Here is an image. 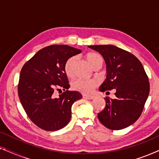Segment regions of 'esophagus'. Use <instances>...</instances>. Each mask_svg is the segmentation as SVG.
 Listing matches in <instances>:
<instances>
[{"label":"esophagus","instance_id":"obj_1","mask_svg":"<svg viewBox=\"0 0 159 159\" xmlns=\"http://www.w3.org/2000/svg\"><path fill=\"white\" fill-rule=\"evenodd\" d=\"M82 97H83V98L88 99V100H91L94 98L93 96H92V95H82Z\"/></svg>","mask_w":159,"mask_h":159}]
</instances>
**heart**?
<instances>
[{
	"label": "heart",
	"instance_id": "b5f03b06",
	"mask_svg": "<svg viewBox=\"0 0 159 159\" xmlns=\"http://www.w3.org/2000/svg\"><path fill=\"white\" fill-rule=\"evenodd\" d=\"M85 58L91 66L94 67L98 64H103V58L98 53L90 52L85 56ZM76 58L75 56L70 57L65 62L64 69V72L67 77H71L74 75V66H75ZM97 86V81L95 80H83V79H77L74 80L71 83V88L74 90L79 91L80 93H90L93 90L95 87Z\"/></svg>",
	"mask_w": 159,
	"mask_h": 159
}]
</instances>
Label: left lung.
Returning <instances> with one entry per match:
<instances>
[{
  "label": "left lung",
  "mask_w": 159,
  "mask_h": 159,
  "mask_svg": "<svg viewBox=\"0 0 159 159\" xmlns=\"http://www.w3.org/2000/svg\"><path fill=\"white\" fill-rule=\"evenodd\" d=\"M88 47L101 53L106 64V79L99 90L116 91V98H104L106 107L98 118L110 129L129 127L140 116L149 95L148 77L142 64L133 54L114 45Z\"/></svg>",
  "instance_id": "obj_1"
}]
</instances>
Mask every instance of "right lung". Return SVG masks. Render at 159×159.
<instances>
[{"mask_svg":"<svg viewBox=\"0 0 159 159\" xmlns=\"http://www.w3.org/2000/svg\"><path fill=\"white\" fill-rule=\"evenodd\" d=\"M81 52L66 45H49L37 52L21 69L19 100L28 117L41 129L56 131L70 121L71 106L82 96L68 90L70 85L64 66L68 58ZM60 87L65 92L56 98L53 93Z\"/></svg>","mask_w":159,"mask_h":159,"instance_id":"obj_1","label":"right lung"}]
</instances>
